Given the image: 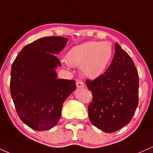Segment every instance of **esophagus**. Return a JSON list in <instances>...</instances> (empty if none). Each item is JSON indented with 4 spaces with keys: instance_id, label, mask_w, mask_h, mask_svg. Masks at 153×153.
Wrapping results in <instances>:
<instances>
[{
    "instance_id": "1",
    "label": "esophagus",
    "mask_w": 153,
    "mask_h": 153,
    "mask_svg": "<svg viewBox=\"0 0 153 153\" xmlns=\"http://www.w3.org/2000/svg\"><path fill=\"white\" fill-rule=\"evenodd\" d=\"M76 87L78 88H83V87H85V85H84L83 82L79 80V81L76 82Z\"/></svg>"
}]
</instances>
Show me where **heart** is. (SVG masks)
Here are the masks:
<instances>
[{"instance_id":"obj_1","label":"heart","mask_w":153,"mask_h":153,"mask_svg":"<svg viewBox=\"0 0 153 153\" xmlns=\"http://www.w3.org/2000/svg\"><path fill=\"white\" fill-rule=\"evenodd\" d=\"M114 50L108 42L88 41L71 48L65 56L71 66H80L81 73L94 79L105 71L112 59Z\"/></svg>"}]
</instances>
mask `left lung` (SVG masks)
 <instances>
[{
    "instance_id": "left-lung-1",
    "label": "left lung",
    "mask_w": 153,
    "mask_h": 153,
    "mask_svg": "<svg viewBox=\"0 0 153 153\" xmlns=\"http://www.w3.org/2000/svg\"><path fill=\"white\" fill-rule=\"evenodd\" d=\"M106 71L94 80H86L92 91L88 106L91 123L107 133L115 132L131 121L139 100V75L133 60L117 42Z\"/></svg>"
}]
</instances>
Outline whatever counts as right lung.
Instances as JSON below:
<instances>
[{
    "label": "right lung",
    "mask_w": 153,
    "mask_h": 153,
    "mask_svg": "<svg viewBox=\"0 0 153 153\" xmlns=\"http://www.w3.org/2000/svg\"><path fill=\"white\" fill-rule=\"evenodd\" d=\"M68 39L45 37L23 48L11 66L10 91L17 114L36 131L56 126L65 100L76 89L74 80L57 79L61 66L55 55L66 47Z\"/></svg>",
    "instance_id": "1"
}]
</instances>
